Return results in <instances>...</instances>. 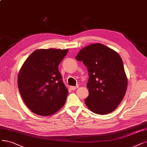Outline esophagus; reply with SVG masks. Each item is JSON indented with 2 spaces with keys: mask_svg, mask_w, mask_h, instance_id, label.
I'll use <instances>...</instances> for the list:
<instances>
[{
  "mask_svg": "<svg viewBox=\"0 0 147 147\" xmlns=\"http://www.w3.org/2000/svg\"><path fill=\"white\" fill-rule=\"evenodd\" d=\"M78 87V86H70V89L72 90H75V89H77Z\"/></svg>",
  "mask_w": 147,
  "mask_h": 147,
  "instance_id": "34e87169",
  "label": "esophagus"
}]
</instances>
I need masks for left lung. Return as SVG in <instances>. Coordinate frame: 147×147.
Masks as SVG:
<instances>
[{"instance_id":"obj_1","label":"left lung","mask_w":147,"mask_h":147,"mask_svg":"<svg viewBox=\"0 0 147 147\" xmlns=\"http://www.w3.org/2000/svg\"><path fill=\"white\" fill-rule=\"evenodd\" d=\"M75 58L83 61L89 72L87 107L98 115L114 111L124 98L128 83L120 55L106 46L95 43L81 49Z\"/></svg>"}]
</instances>
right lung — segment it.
<instances>
[{
  "label": "right lung",
  "mask_w": 147,
  "mask_h": 147,
  "mask_svg": "<svg viewBox=\"0 0 147 147\" xmlns=\"http://www.w3.org/2000/svg\"><path fill=\"white\" fill-rule=\"evenodd\" d=\"M68 49H37L22 65L17 78L20 95L33 113L49 116L64 105L68 90L58 65Z\"/></svg>",
  "instance_id": "1"
}]
</instances>
